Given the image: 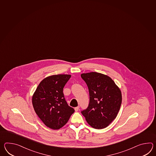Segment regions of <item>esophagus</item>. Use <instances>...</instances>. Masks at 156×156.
I'll use <instances>...</instances> for the list:
<instances>
[{"label": "esophagus", "mask_w": 156, "mask_h": 156, "mask_svg": "<svg viewBox=\"0 0 156 156\" xmlns=\"http://www.w3.org/2000/svg\"><path fill=\"white\" fill-rule=\"evenodd\" d=\"M79 108H80V106H77L76 108H74V110L76 111H78L79 110Z\"/></svg>", "instance_id": "obj_1"}]
</instances>
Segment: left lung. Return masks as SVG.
I'll list each match as a JSON object with an SVG mask.
<instances>
[{"label":"left lung","instance_id":"8db88e82","mask_svg":"<svg viewBox=\"0 0 156 156\" xmlns=\"http://www.w3.org/2000/svg\"><path fill=\"white\" fill-rule=\"evenodd\" d=\"M88 88L90 103L82 114L88 124L105 128L117 116L122 101L121 90L110 76L97 72L80 75Z\"/></svg>","mask_w":156,"mask_h":156}]
</instances>
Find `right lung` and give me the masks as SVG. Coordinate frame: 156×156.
<instances>
[{"instance_id":"obj_1","label":"right lung","mask_w":156,"mask_h":156,"mask_svg":"<svg viewBox=\"0 0 156 156\" xmlns=\"http://www.w3.org/2000/svg\"><path fill=\"white\" fill-rule=\"evenodd\" d=\"M71 75L58 74L48 76L38 84L32 96L35 112L49 128H62L74 112L68 105L63 88Z\"/></svg>"}]
</instances>
